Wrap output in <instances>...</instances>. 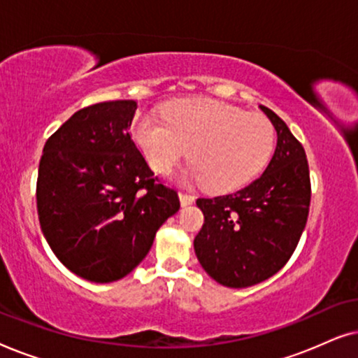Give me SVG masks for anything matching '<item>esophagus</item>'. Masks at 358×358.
<instances>
[{"mask_svg":"<svg viewBox=\"0 0 358 358\" xmlns=\"http://www.w3.org/2000/svg\"><path fill=\"white\" fill-rule=\"evenodd\" d=\"M179 199H180V203H182L184 207L185 205H190L195 200L192 194H185V192H179Z\"/></svg>","mask_w":358,"mask_h":358,"instance_id":"esophagus-1","label":"esophagus"}]
</instances>
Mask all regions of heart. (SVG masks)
Instances as JSON below:
<instances>
[{
    "label": "heart",
    "instance_id": "b5f03b06",
    "mask_svg": "<svg viewBox=\"0 0 358 358\" xmlns=\"http://www.w3.org/2000/svg\"><path fill=\"white\" fill-rule=\"evenodd\" d=\"M131 135L161 174L171 173L189 150L192 174L217 192L251 180L267 164L275 141L267 117L215 99L174 102L164 109V120H136Z\"/></svg>",
    "mask_w": 358,
    "mask_h": 358
}]
</instances>
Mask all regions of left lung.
Segmentation results:
<instances>
[{"instance_id": "left-lung-1", "label": "left lung", "mask_w": 358, "mask_h": 358, "mask_svg": "<svg viewBox=\"0 0 358 358\" xmlns=\"http://www.w3.org/2000/svg\"><path fill=\"white\" fill-rule=\"evenodd\" d=\"M277 130V146L261 178L238 192L199 199L205 223L194 239L199 262L213 280L244 288L288 262L306 227L310 168L303 145L285 122L261 106Z\"/></svg>"}]
</instances>
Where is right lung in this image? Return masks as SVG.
Listing matches in <instances>:
<instances>
[{
  "instance_id": "1",
  "label": "right lung",
  "mask_w": 358,
  "mask_h": 358,
  "mask_svg": "<svg viewBox=\"0 0 358 358\" xmlns=\"http://www.w3.org/2000/svg\"><path fill=\"white\" fill-rule=\"evenodd\" d=\"M135 110V101L83 107L45 141L38 164L43 236L63 266L90 282L129 275L180 207L131 140Z\"/></svg>"
}]
</instances>
